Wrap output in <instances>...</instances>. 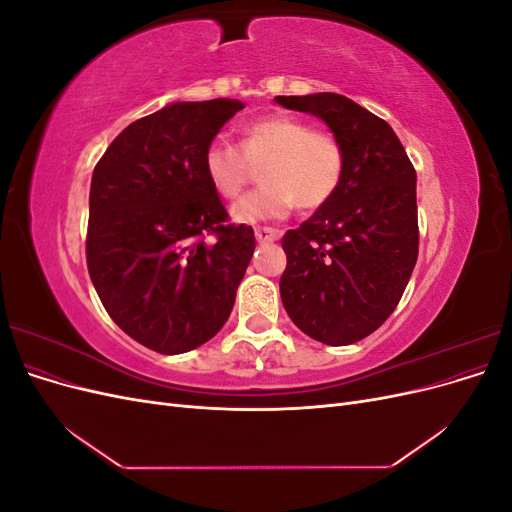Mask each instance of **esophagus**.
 <instances>
[{
	"label": "esophagus",
	"mask_w": 512,
	"mask_h": 512,
	"mask_svg": "<svg viewBox=\"0 0 512 512\" xmlns=\"http://www.w3.org/2000/svg\"><path fill=\"white\" fill-rule=\"evenodd\" d=\"M254 235H256L258 243H271L275 239H280V230H275V228H256Z\"/></svg>",
	"instance_id": "1"
}]
</instances>
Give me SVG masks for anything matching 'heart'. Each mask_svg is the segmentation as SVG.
I'll return each instance as SVG.
<instances>
[{"instance_id":"b5f03b06","label":"heart","mask_w":512,"mask_h":512,"mask_svg":"<svg viewBox=\"0 0 512 512\" xmlns=\"http://www.w3.org/2000/svg\"><path fill=\"white\" fill-rule=\"evenodd\" d=\"M213 141L203 158L211 188L222 198H237L250 179V164L260 168V188L230 207L239 224L286 220L294 205L318 209L335 196L344 179L346 153L331 132L312 130L305 119L271 115L245 123L241 143Z\"/></svg>"}]
</instances>
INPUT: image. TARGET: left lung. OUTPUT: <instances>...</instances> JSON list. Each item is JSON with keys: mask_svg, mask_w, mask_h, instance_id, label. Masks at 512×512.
Wrapping results in <instances>:
<instances>
[{"mask_svg": "<svg viewBox=\"0 0 512 512\" xmlns=\"http://www.w3.org/2000/svg\"><path fill=\"white\" fill-rule=\"evenodd\" d=\"M312 113L344 147L346 170L335 196L282 247V303L297 327L327 346H348L393 314L418 256L416 173L384 119L339 94L275 96Z\"/></svg>", "mask_w": 512, "mask_h": 512, "instance_id": "1", "label": "left lung"}]
</instances>
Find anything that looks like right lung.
<instances>
[{
    "instance_id": "right-lung-1",
    "label": "right lung",
    "mask_w": 512,
    "mask_h": 512,
    "mask_svg": "<svg viewBox=\"0 0 512 512\" xmlns=\"http://www.w3.org/2000/svg\"><path fill=\"white\" fill-rule=\"evenodd\" d=\"M241 108L168 104L130 123L91 177L89 277L117 327L160 354L194 350L224 327L254 254V230L226 224L203 166Z\"/></svg>"
}]
</instances>
